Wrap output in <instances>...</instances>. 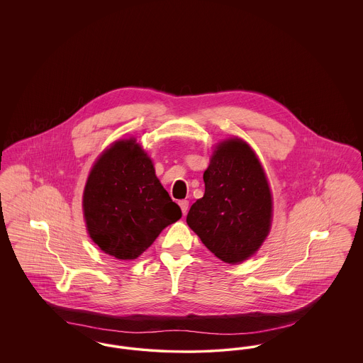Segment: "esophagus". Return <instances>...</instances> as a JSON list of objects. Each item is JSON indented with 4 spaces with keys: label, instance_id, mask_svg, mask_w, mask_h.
<instances>
[{
    "label": "esophagus",
    "instance_id": "1",
    "mask_svg": "<svg viewBox=\"0 0 363 363\" xmlns=\"http://www.w3.org/2000/svg\"><path fill=\"white\" fill-rule=\"evenodd\" d=\"M178 204H179V207L182 209V213L186 215V213H188V209H189V201H188V200H181Z\"/></svg>",
    "mask_w": 363,
    "mask_h": 363
}]
</instances>
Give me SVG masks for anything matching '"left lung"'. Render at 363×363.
<instances>
[{"mask_svg":"<svg viewBox=\"0 0 363 363\" xmlns=\"http://www.w3.org/2000/svg\"><path fill=\"white\" fill-rule=\"evenodd\" d=\"M203 178L206 193L186 223L218 259L237 264L252 257L272 220V194L255 151L238 138L219 143Z\"/></svg>","mask_w":363,"mask_h":363,"instance_id":"1","label":"left lung"}]
</instances>
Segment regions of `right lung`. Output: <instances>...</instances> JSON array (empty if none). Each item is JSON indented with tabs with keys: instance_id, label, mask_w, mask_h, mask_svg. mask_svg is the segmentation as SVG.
<instances>
[{
	"instance_id": "obj_1",
	"label": "right lung",
	"mask_w": 363,
	"mask_h": 363,
	"mask_svg": "<svg viewBox=\"0 0 363 363\" xmlns=\"http://www.w3.org/2000/svg\"><path fill=\"white\" fill-rule=\"evenodd\" d=\"M83 211L91 240L118 259H138L182 216L136 138L116 141L99 156L86 179Z\"/></svg>"
}]
</instances>
